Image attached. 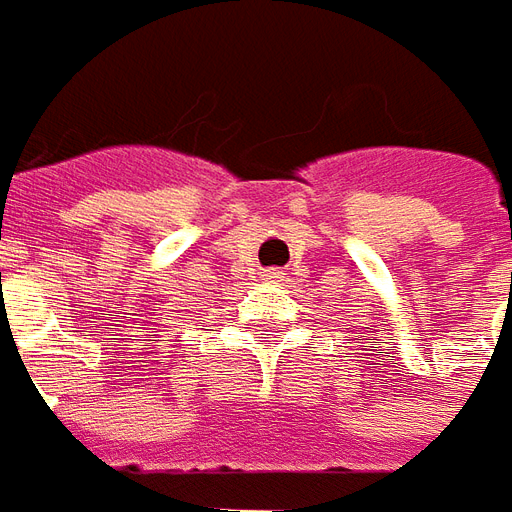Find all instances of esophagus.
Segmentation results:
<instances>
[{"mask_svg":"<svg viewBox=\"0 0 512 512\" xmlns=\"http://www.w3.org/2000/svg\"><path fill=\"white\" fill-rule=\"evenodd\" d=\"M283 275H286V272H283V270H267V278H270V280H280V278H283Z\"/></svg>","mask_w":512,"mask_h":512,"instance_id":"esophagus-1","label":"esophagus"}]
</instances>
